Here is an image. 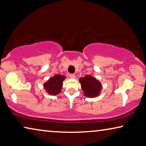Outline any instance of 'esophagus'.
<instances>
[{"instance_id":"esophagus-1","label":"esophagus","mask_w":146,"mask_h":146,"mask_svg":"<svg viewBox=\"0 0 146 146\" xmlns=\"http://www.w3.org/2000/svg\"><path fill=\"white\" fill-rule=\"evenodd\" d=\"M69 77L71 78H75V74H69Z\"/></svg>"}]
</instances>
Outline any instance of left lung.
I'll return each mask as SVG.
<instances>
[{
    "instance_id": "1",
    "label": "left lung",
    "mask_w": 146,
    "mask_h": 146,
    "mask_svg": "<svg viewBox=\"0 0 146 146\" xmlns=\"http://www.w3.org/2000/svg\"><path fill=\"white\" fill-rule=\"evenodd\" d=\"M79 82L84 92V96L88 98H95L99 94L101 90V84L91 75H86L80 78Z\"/></svg>"
}]
</instances>
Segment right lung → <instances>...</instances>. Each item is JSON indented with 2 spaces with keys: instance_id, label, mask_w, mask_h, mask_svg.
<instances>
[{
  "instance_id": "add662e5",
  "label": "right lung",
  "mask_w": 146,
  "mask_h": 146,
  "mask_svg": "<svg viewBox=\"0 0 146 146\" xmlns=\"http://www.w3.org/2000/svg\"><path fill=\"white\" fill-rule=\"evenodd\" d=\"M66 78L64 75H55L54 77L49 78L47 82L44 84V87L48 94L50 95L58 94L61 92L63 85V81Z\"/></svg>"
}]
</instances>
